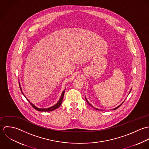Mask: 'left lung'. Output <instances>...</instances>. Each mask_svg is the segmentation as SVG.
Segmentation results:
<instances>
[{
	"instance_id": "8db88e82",
	"label": "left lung",
	"mask_w": 149,
	"mask_h": 149,
	"mask_svg": "<svg viewBox=\"0 0 149 149\" xmlns=\"http://www.w3.org/2000/svg\"><path fill=\"white\" fill-rule=\"evenodd\" d=\"M86 101H87V102H88V104H89L90 105H90V104L89 103V102H88V100H86ZM121 105H119V107H116V108H114V109H114V110H115V109H118V108H119V107H120V106H121ZM91 107H92V106H91ZM95 109H96V108H95Z\"/></svg>"
}]
</instances>
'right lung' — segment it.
<instances>
[{
  "instance_id": "right-lung-1",
  "label": "right lung",
  "mask_w": 149,
  "mask_h": 149,
  "mask_svg": "<svg viewBox=\"0 0 149 149\" xmlns=\"http://www.w3.org/2000/svg\"><path fill=\"white\" fill-rule=\"evenodd\" d=\"M19 88H20V89L21 90L22 93L24 94V93H22V89H21V86H20V84H19ZM64 94V91H63V93H62V94H61V97H60V98L59 100V101L58 102V103H57L56 104H55V105H54V106H52V107H50V108H44V109L38 108L36 107L34 105H33V104H31V103L30 102V101H29L27 98H26V99H27V100H28V101L29 102V103H30V105L32 106V107H33V108H34L36 110L38 111H40V112H49V111H54L55 109H56L58 108L61 105V102H62V101H63V99ZM24 96H25V95H24ZM25 98H26V97H25Z\"/></svg>"
}]
</instances>
